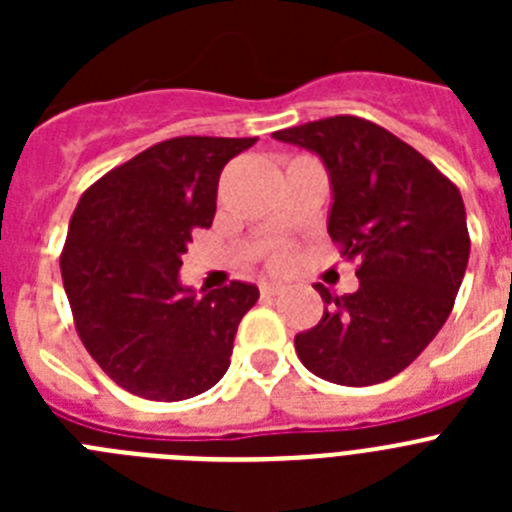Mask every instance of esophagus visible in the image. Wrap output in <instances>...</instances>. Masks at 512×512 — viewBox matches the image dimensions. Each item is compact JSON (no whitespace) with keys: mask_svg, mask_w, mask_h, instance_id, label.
I'll list each match as a JSON object with an SVG mask.
<instances>
[{"mask_svg":"<svg viewBox=\"0 0 512 512\" xmlns=\"http://www.w3.org/2000/svg\"><path fill=\"white\" fill-rule=\"evenodd\" d=\"M261 295H264V297H279V295H284V284L264 282V284H261Z\"/></svg>","mask_w":512,"mask_h":512,"instance_id":"34e87169","label":"esophagus"}]
</instances>
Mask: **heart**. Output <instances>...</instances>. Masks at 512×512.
<instances>
[{"instance_id": "heart-1", "label": "heart", "mask_w": 512, "mask_h": 512, "mask_svg": "<svg viewBox=\"0 0 512 512\" xmlns=\"http://www.w3.org/2000/svg\"><path fill=\"white\" fill-rule=\"evenodd\" d=\"M289 259H292V253H289V248L284 246L274 248V251L269 253V264L274 266V269H284V266L289 264Z\"/></svg>"}]
</instances>
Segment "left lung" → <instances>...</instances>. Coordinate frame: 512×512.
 Listing matches in <instances>:
<instances>
[{
    "instance_id": "1",
    "label": "left lung",
    "mask_w": 512,
    "mask_h": 512,
    "mask_svg": "<svg viewBox=\"0 0 512 512\" xmlns=\"http://www.w3.org/2000/svg\"><path fill=\"white\" fill-rule=\"evenodd\" d=\"M315 151L330 171L328 235L359 259V289L333 295L295 348L315 377L346 387L379 384L413 364L451 315L469 261L459 189L405 140L356 115L277 130Z\"/></svg>"
}]
</instances>
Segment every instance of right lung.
Wrapping results in <instances>:
<instances>
[{
	"instance_id": "right-lung-1",
	"label": "right lung",
	"mask_w": 512,
	"mask_h": 512,
	"mask_svg": "<svg viewBox=\"0 0 512 512\" xmlns=\"http://www.w3.org/2000/svg\"><path fill=\"white\" fill-rule=\"evenodd\" d=\"M253 143L169 138L81 194L61 251L63 289L89 356L130 395L187 400L228 372L259 289L230 282L197 297L179 284V266L194 230L212 225L223 166Z\"/></svg>"
}]
</instances>
